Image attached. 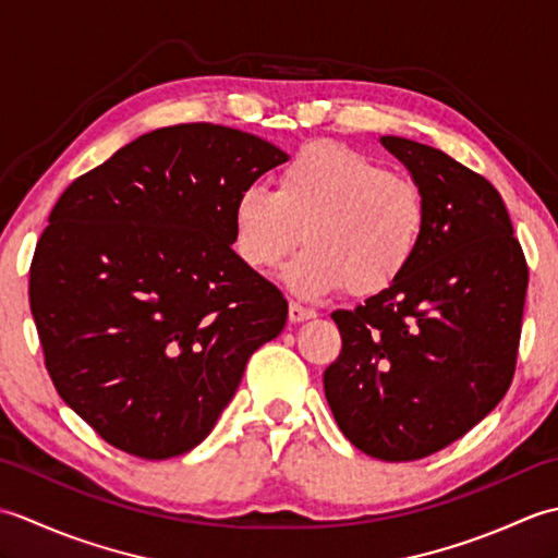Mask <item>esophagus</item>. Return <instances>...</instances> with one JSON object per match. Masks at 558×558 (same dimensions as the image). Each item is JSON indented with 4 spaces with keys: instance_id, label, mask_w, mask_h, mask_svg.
Returning a JSON list of instances; mask_svg holds the SVG:
<instances>
[{
    "instance_id": "1",
    "label": "esophagus",
    "mask_w": 558,
    "mask_h": 558,
    "mask_svg": "<svg viewBox=\"0 0 558 558\" xmlns=\"http://www.w3.org/2000/svg\"><path fill=\"white\" fill-rule=\"evenodd\" d=\"M288 316H290L292 324H302V322H310V318H314L316 312L310 310V306H302V304H298V302H290Z\"/></svg>"
}]
</instances>
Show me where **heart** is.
I'll list each match as a JSON object with an SVG mask.
<instances>
[{"instance_id": "heart-1", "label": "heart", "mask_w": 558, "mask_h": 558, "mask_svg": "<svg viewBox=\"0 0 558 558\" xmlns=\"http://www.w3.org/2000/svg\"><path fill=\"white\" fill-rule=\"evenodd\" d=\"M236 252L268 272L302 236L310 246L282 270L302 300L393 286L417 256L429 208L422 189L386 165L340 144L302 148L278 174V189L246 184L234 198ZM307 232L304 233L303 230Z\"/></svg>"}]
</instances>
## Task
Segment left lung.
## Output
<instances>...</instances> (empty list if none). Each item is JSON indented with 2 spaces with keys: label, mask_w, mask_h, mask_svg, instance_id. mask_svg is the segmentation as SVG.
Returning <instances> with one entry per match:
<instances>
[{
  "label": "left lung",
  "mask_w": 558,
  "mask_h": 558,
  "mask_svg": "<svg viewBox=\"0 0 558 558\" xmlns=\"http://www.w3.org/2000/svg\"><path fill=\"white\" fill-rule=\"evenodd\" d=\"M381 146L422 189L429 222L393 286L330 314L342 350L324 390L352 446L400 462L458 441L506 396L527 264L501 194L482 174L410 138L381 136Z\"/></svg>",
  "instance_id": "1"
}]
</instances>
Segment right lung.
Here are the masks:
<instances>
[{"instance_id": "obj_1", "label": "right lung", "mask_w": 558, "mask_h": 558, "mask_svg": "<svg viewBox=\"0 0 558 558\" xmlns=\"http://www.w3.org/2000/svg\"><path fill=\"white\" fill-rule=\"evenodd\" d=\"M288 153L240 129L177 124L120 148L59 196L31 266L57 393L146 460L196 448L288 300L234 254V198Z\"/></svg>"}]
</instances>
